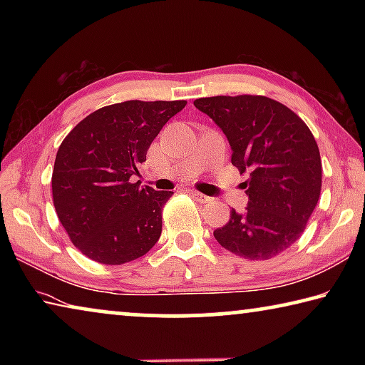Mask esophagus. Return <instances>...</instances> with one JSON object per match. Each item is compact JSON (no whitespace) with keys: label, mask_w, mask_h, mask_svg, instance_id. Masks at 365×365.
<instances>
[{"label":"esophagus","mask_w":365,"mask_h":365,"mask_svg":"<svg viewBox=\"0 0 365 365\" xmlns=\"http://www.w3.org/2000/svg\"><path fill=\"white\" fill-rule=\"evenodd\" d=\"M190 195L193 196L196 201H200L201 205H206V202H211V201H212V197H211V196L202 195V193H200V191H196V190H190Z\"/></svg>","instance_id":"esophagus-1"}]
</instances>
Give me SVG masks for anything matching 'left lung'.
Here are the masks:
<instances>
[{"mask_svg":"<svg viewBox=\"0 0 365 365\" xmlns=\"http://www.w3.org/2000/svg\"><path fill=\"white\" fill-rule=\"evenodd\" d=\"M225 133L232 164L243 182L248 206L230 211L214 238L233 255L267 261L296 243L317 206L322 163L316 138L298 114L267 96H211L195 100Z\"/></svg>","mask_w":365,"mask_h":365,"instance_id":"obj_1","label":"left lung"}]
</instances>
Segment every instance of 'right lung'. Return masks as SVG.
Returning a JSON list of instances; mask_svg holds the SVG:
<instances>
[{"instance_id": "add662e5", "label": "right lung", "mask_w": 365, "mask_h": 365, "mask_svg": "<svg viewBox=\"0 0 365 365\" xmlns=\"http://www.w3.org/2000/svg\"><path fill=\"white\" fill-rule=\"evenodd\" d=\"M187 101H123L80 120L61 143L53 202L73 246L93 261L120 265L145 256L163 232L174 191L132 183L137 165Z\"/></svg>"}]
</instances>
